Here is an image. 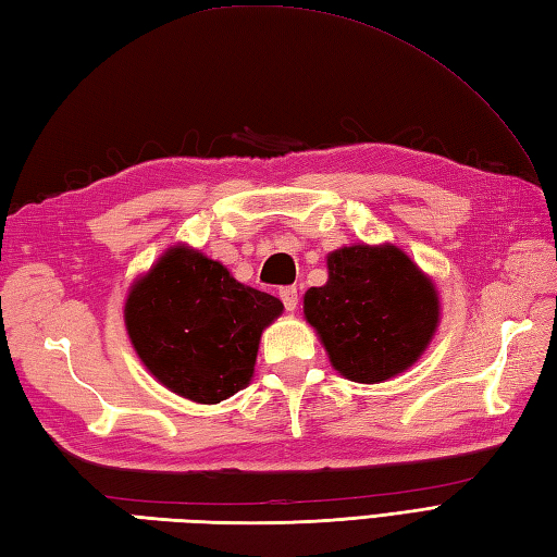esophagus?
I'll return each mask as SVG.
<instances>
[{
	"instance_id": "esophagus-1",
	"label": "esophagus",
	"mask_w": 557,
	"mask_h": 557,
	"mask_svg": "<svg viewBox=\"0 0 557 557\" xmlns=\"http://www.w3.org/2000/svg\"><path fill=\"white\" fill-rule=\"evenodd\" d=\"M280 299H282V304H285L287 311L297 309V304H299V292H297V287H282V289H280Z\"/></svg>"
}]
</instances>
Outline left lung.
Instances as JSON below:
<instances>
[{
  "label": "left lung",
  "instance_id": "8db88e82",
  "mask_svg": "<svg viewBox=\"0 0 557 557\" xmlns=\"http://www.w3.org/2000/svg\"><path fill=\"white\" fill-rule=\"evenodd\" d=\"M304 315L342 375L383 383L429 347L437 294L397 246H345L327 256L325 285L306 292Z\"/></svg>",
  "mask_w": 557,
  "mask_h": 557
}]
</instances>
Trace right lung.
<instances>
[{
	"instance_id": "right-lung-1",
	"label": "right lung",
	"mask_w": 557,
	"mask_h": 557,
	"mask_svg": "<svg viewBox=\"0 0 557 557\" xmlns=\"http://www.w3.org/2000/svg\"><path fill=\"white\" fill-rule=\"evenodd\" d=\"M282 309L218 260L180 246L132 287L124 318L140 361L164 387L218 405L251 381L260 333Z\"/></svg>"
}]
</instances>
